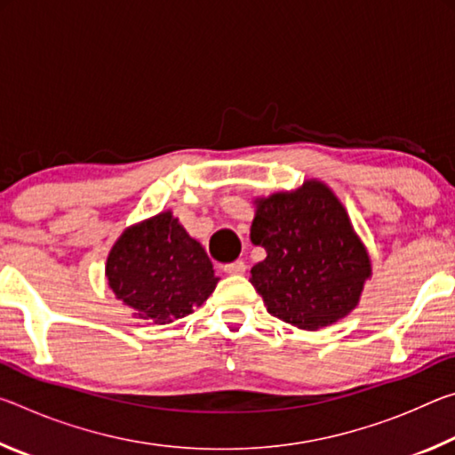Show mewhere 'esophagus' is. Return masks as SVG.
I'll use <instances>...</instances> for the list:
<instances>
[{
    "mask_svg": "<svg viewBox=\"0 0 455 455\" xmlns=\"http://www.w3.org/2000/svg\"><path fill=\"white\" fill-rule=\"evenodd\" d=\"M244 268H246L244 260H235V263H228L222 267V271H225L227 275H243Z\"/></svg>",
    "mask_w": 455,
    "mask_h": 455,
    "instance_id": "esophagus-1",
    "label": "esophagus"
}]
</instances>
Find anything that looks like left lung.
Segmentation results:
<instances>
[{
    "mask_svg": "<svg viewBox=\"0 0 455 455\" xmlns=\"http://www.w3.org/2000/svg\"><path fill=\"white\" fill-rule=\"evenodd\" d=\"M252 244L267 251L251 283L273 317L305 331L333 325L355 309L371 276L367 249L327 184L255 200Z\"/></svg>",
    "mask_w": 455,
    "mask_h": 455,
    "instance_id": "left-lung-1",
    "label": "left lung"
}]
</instances>
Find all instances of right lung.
<instances>
[{
	"label": "right lung",
	"mask_w": 455,
	"mask_h": 455,
	"mask_svg": "<svg viewBox=\"0 0 455 455\" xmlns=\"http://www.w3.org/2000/svg\"><path fill=\"white\" fill-rule=\"evenodd\" d=\"M106 279L134 317L158 325L187 317L219 283L203 244L171 211L120 235L106 260Z\"/></svg>",
	"instance_id": "1"
}]
</instances>
